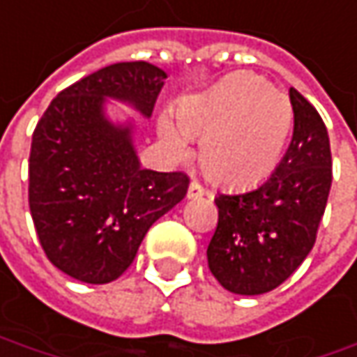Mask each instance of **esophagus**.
<instances>
[{
	"mask_svg": "<svg viewBox=\"0 0 357 357\" xmlns=\"http://www.w3.org/2000/svg\"><path fill=\"white\" fill-rule=\"evenodd\" d=\"M206 196H210V194H208V190H204L198 181H192V183H190V188H188V199L206 198Z\"/></svg>",
	"mask_w": 357,
	"mask_h": 357,
	"instance_id": "1",
	"label": "esophagus"
}]
</instances>
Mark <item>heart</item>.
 <instances>
[{
  "label": "heart",
  "mask_w": 357,
  "mask_h": 357,
  "mask_svg": "<svg viewBox=\"0 0 357 357\" xmlns=\"http://www.w3.org/2000/svg\"><path fill=\"white\" fill-rule=\"evenodd\" d=\"M293 125L289 98L252 73H234L183 100L178 121L163 119L159 135L174 158H185L190 135L202 137L199 161L222 185L242 188L266 179L283 155Z\"/></svg>",
  "instance_id": "heart-1"
}]
</instances>
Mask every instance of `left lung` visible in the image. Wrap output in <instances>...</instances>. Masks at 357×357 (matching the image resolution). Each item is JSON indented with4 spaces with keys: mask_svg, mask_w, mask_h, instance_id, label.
Wrapping results in <instances>:
<instances>
[{
    "mask_svg": "<svg viewBox=\"0 0 357 357\" xmlns=\"http://www.w3.org/2000/svg\"><path fill=\"white\" fill-rule=\"evenodd\" d=\"M293 139L257 190L220 194L218 226L208 266L236 295H262L287 281L311 252L331 188V149L325 123L295 89Z\"/></svg>",
    "mask_w": 357,
    "mask_h": 357,
    "instance_id": "obj_1",
    "label": "left lung"
}]
</instances>
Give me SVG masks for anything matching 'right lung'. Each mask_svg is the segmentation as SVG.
Here are the masks:
<instances>
[{
    "instance_id": "right-lung-1",
    "label": "right lung",
    "mask_w": 357,
    "mask_h": 357,
    "mask_svg": "<svg viewBox=\"0 0 357 357\" xmlns=\"http://www.w3.org/2000/svg\"><path fill=\"white\" fill-rule=\"evenodd\" d=\"M167 74L119 62L84 76L50 102L30 151V212L48 261L76 281L105 284L135 259L151 224L179 204L190 179L143 169L133 121L113 123L107 98L149 119Z\"/></svg>"
}]
</instances>
